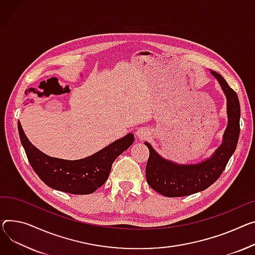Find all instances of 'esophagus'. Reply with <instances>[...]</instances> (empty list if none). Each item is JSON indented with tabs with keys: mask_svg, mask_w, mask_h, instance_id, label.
Wrapping results in <instances>:
<instances>
[{
	"mask_svg": "<svg viewBox=\"0 0 255 255\" xmlns=\"http://www.w3.org/2000/svg\"><path fill=\"white\" fill-rule=\"evenodd\" d=\"M149 135H150V132H149L148 129H146V128H140V129H138V131L136 132V138L142 141V140L147 139V138L149 137Z\"/></svg>",
	"mask_w": 255,
	"mask_h": 255,
	"instance_id": "esophagus-1",
	"label": "esophagus"
}]
</instances>
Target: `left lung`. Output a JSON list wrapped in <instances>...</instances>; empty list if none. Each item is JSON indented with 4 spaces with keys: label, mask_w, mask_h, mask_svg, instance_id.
I'll list each match as a JSON object with an SVG mask.
<instances>
[{
    "label": "left lung",
    "mask_w": 255,
    "mask_h": 255,
    "mask_svg": "<svg viewBox=\"0 0 255 255\" xmlns=\"http://www.w3.org/2000/svg\"><path fill=\"white\" fill-rule=\"evenodd\" d=\"M227 96L228 126L223 142L213 155L198 164H177L162 158L148 142L149 157L145 168L146 181L152 190L165 197H184L204 191L225 170L240 135V103L237 93L218 73L211 71Z\"/></svg>",
    "instance_id": "left-lung-1"
}]
</instances>
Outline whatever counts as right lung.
<instances>
[{"label":"right lung","mask_w":255,"mask_h":255,"mask_svg":"<svg viewBox=\"0 0 255 255\" xmlns=\"http://www.w3.org/2000/svg\"><path fill=\"white\" fill-rule=\"evenodd\" d=\"M19 136L32 169L48 185L57 191L74 195H88L103 185L111 172L114 161L134 141L127 134L110 145L81 160H63L45 155L27 139L18 123Z\"/></svg>","instance_id":"add662e5"}]
</instances>
